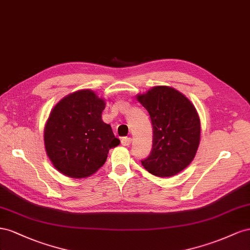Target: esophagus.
Returning a JSON list of instances; mask_svg holds the SVG:
<instances>
[{
	"mask_svg": "<svg viewBox=\"0 0 250 250\" xmlns=\"http://www.w3.org/2000/svg\"><path fill=\"white\" fill-rule=\"evenodd\" d=\"M131 138L130 137H123L121 138V145H123L124 146H129L131 144Z\"/></svg>",
	"mask_w": 250,
	"mask_h": 250,
	"instance_id": "34e87169",
	"label": "esophagus"
}]
</instances>
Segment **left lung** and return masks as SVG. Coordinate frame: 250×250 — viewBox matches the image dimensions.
I'll return each instance as SVG.
<instances>
[{
    "mask_svg": "<svg viewBox=\"0 0 250 250\" xmlns=\"http://www.w3.org/2000/svg\"><path fill=\"white\" fill-rule=\"evenodd\" d=\"M153 125L151 154L142 166L157 177H170L187 167L200 144V118L195 105L179 91L157 85L137 95Z\"/></svg>",
    "mask_w": 250,
    "mask_h": 250,
    "instance_id": "obj_1",
    "label": "left lung"
}]
</instances>
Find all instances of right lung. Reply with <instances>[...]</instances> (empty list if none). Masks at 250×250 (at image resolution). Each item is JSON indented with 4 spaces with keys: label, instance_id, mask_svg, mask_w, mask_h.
<instances>
[{
    "label": "right lung",
    "instance_id": "obj_1",
    "mask_svg": "<svg viewBox=\"0 0 250 250\" xmlns=\"http://www.w3.org/2000/svg\"><path fill=\"white\" fill-rule=\"evenodd\" d=\"M105 103L85 89L63 97L50 112L44 130L45 148L54 167L65 176L87 178L97 172L110 148L119 145L102 113Z\"/></svg>",
    "mask_w": 250,
    "mask_h": 250
}]
</instances>
